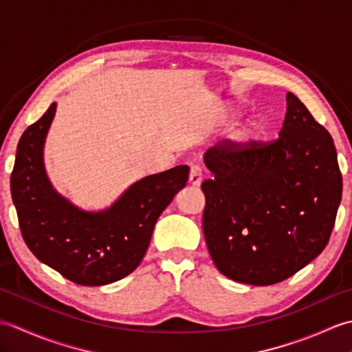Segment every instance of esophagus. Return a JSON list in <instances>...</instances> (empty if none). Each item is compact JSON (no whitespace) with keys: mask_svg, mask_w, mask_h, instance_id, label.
Segmentation results:
<instances>
[{"mask_svg":"<svg viewBox=\"0 0 352 352\" xmlns=\"http://www.w3.org/2000/svg\"><path fill=\"white\" fill-rule=\"evenodd\" d=\"M201 182H203V169L198 164H193L189 172V183L192 186H199Z\"/></svg>","mask_w":352,"mask_h":352,"instance_id":"1","label":"esophagus"}]
</instances>
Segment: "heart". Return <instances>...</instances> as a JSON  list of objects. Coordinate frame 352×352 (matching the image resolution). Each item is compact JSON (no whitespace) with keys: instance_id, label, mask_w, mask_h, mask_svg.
<instances>
[{"instance_id":"b5f03b06","label":"heart","mask_w":352,"mask_h":352,"mask_svg":"<svg viewBox=\"0 0 352 352\" xmlns=\"http://www.w3.org/2000/svg\"><path fill=\"white\" fill-rule=\"evenodd\" d=\"M256 134H257V125L254 122H246L231 133L230 139L236 146H243L246 144H250V142L256 138Z\"/></svg>"}]
</instances>
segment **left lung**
Segmentation results:
<instances>
[{"mask_svg":"<svg viewBox=\"0 0 352 352\" xmlns=\"http://www.w3.org/2000/svg\"><path fill=\"white\" fill-rule=\"evenodd\" d=\"M278 138L207 149L203 230L218 271L271 286L324 251L342 199L338 153L322 125L292 92Z\"/></svg>","mask_w":352,"mask_h":352,"instance_id":"8db88e82","label":"left lung"}]
</instances>
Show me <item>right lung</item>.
<instances>
[{
  "label": "right lung",
  "mask_w": 352,
  "mask_h": 352,
  "mask_svg": "<svg viewBox=\"0 0 352 352\" xmlns=\"http://www.w3.org/2000/svg\"><path fill=\"white\" fill-rule=\"evenodd\" d=\"M57 104L22 134L10 177L22 237L42 263L81 286H104L131 274L144 258L162 212L182 190L180 164L131 184L106 210L86 212L50 183L43 145Z\"/></svg>",
  "instance_id": "right-lung-1"
}]
</instances>
